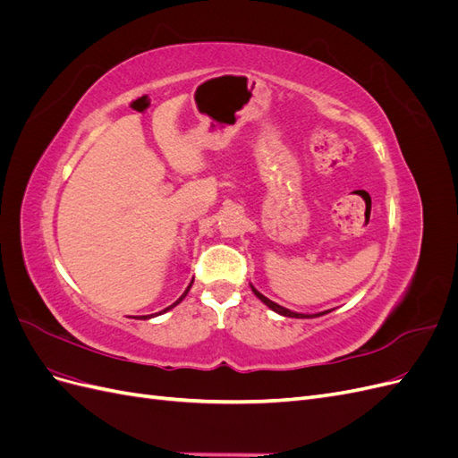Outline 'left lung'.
<instances>
[{
	"mask_svg": "<svg viewBox=\"0 0 458 458\" xmlns=\"http://www.w3.org/2000/svg\"><path fill=\"white\" fill-rule=\"evenodd\" d=\"M252 286V284H250ZM252 293L266 303V306L269 308V310H273L275 313H279V315H284V317H294V318H311V317H318V315H325V313H328V311H323V313H315V315H303V313H294V311H290V310H286V308H283V306H279V303H275V301H271L269 298H266L263 294H259L258 290L252 286Z\"/></svg>",
	"mask_w": 458,
	"mask_h": 458,
	"instance_id": "obj_1",
	"label": "left lung"
}]
</instances>
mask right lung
I'll return each mask as SVG.
<instances>
[{"label":"right lung","instance_id":"1","mask_svg":"<svg viewBox=\"0 0 458 458\" xmlns=\"http://www.w3.org/2000/svg\"><path fill=\"white\" fill-rule=\"evenodd\" d=\"M191 284H192V283H191ZM191 284H189V286H187V290H185V293H183V296H182V298H179V300H177V301H175V303H172V306H170V308H165V310H164V311H168V310H172V308H175V306H177V303H179V301H182V300H183V298H185V296H187V293H189V288H191ZM160 313H162V311H160ZM160 313H158V315H160ZM155 315H157V313H155ZM155 315H143V318H150V317H155Z\"/></svg>","mask_w":458,"mask_h":458}]
</instances>
